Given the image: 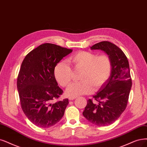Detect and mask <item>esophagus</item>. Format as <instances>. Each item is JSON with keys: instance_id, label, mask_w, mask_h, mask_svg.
<instances>
[{"instance_id": "1", "label": "esophagus", "mask_w": 147, "mask_h": 147, "mask_svg": "<svg viewBox=\"0 0 147 147\" xmlns=\"http://www.w3.org/2000/svg\"><path fill=\"white\" fill-rule=\"evenodd\" d=\"M74 99H76L75 97H68V99H69V100H74Z\"/></svg>"}]
</instances>
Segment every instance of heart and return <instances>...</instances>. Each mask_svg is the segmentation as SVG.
Wrapping results in <instances>:
<instances>
[{"instance_id": "obj_1", "label": "heart", "mask_w": 147, "mask_h": 147, "mask_svg": "<svg viewBox=\"0 0 147 147\" xmlns=\"http://www.w3.org/2000/svg\"><path fill=\"white\" fill-rule=\"evenodd\" d=\"M68 62L76 70H82L80 82L71 84L66 90L68 96L76 97L97 91L109 79L112 71L111 59L107 54H97L90 51H79L68 59ZM54 75L63 87L67 86L73 78V71L64 61L58 62L54 67Z\"/></svg>"}]
</instances>
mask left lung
I'll return each mask as SVG.
<instances>
[{"label":"left lung","instance_id":"obj_1","mask_svg":"<svg viewBox=\"0 0 147 147\" xmlns=\"http://www.w3.org/2000/svg\"><path fill=\"white\" fill-rule=\"evenodd\" d=\"M104 51L111 59L112 71L107 82L92 99L87 100L84 116L96 125L107 126L115 122L127 106L132 85L129 63L121 48L108 41H102L91 47Z\"/></svg>","mask_w":147,"mask_h":147}]
</instances>
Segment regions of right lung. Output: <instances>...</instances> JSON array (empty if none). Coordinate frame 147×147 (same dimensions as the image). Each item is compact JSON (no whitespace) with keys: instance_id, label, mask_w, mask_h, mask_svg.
Segmentation results:
<instances>
[{"instance_id":"right-lung-1","label":"right lung","mask_w":147,"mask_h":147,"mask_svg":"<svg viewBox=\"0 0 147 147\" xmlns=\"http://www.w3.org/2000/svg\"><path fill=\"white\" fill-rule=\"evenodd\" d=\"M71 49L45 43L30 51L22 63L17 86L21 108L37 127L48 128L62 118L68 99L51 103L63 93L54 75L56 64Z\"/></svg>"}]
</instances>
